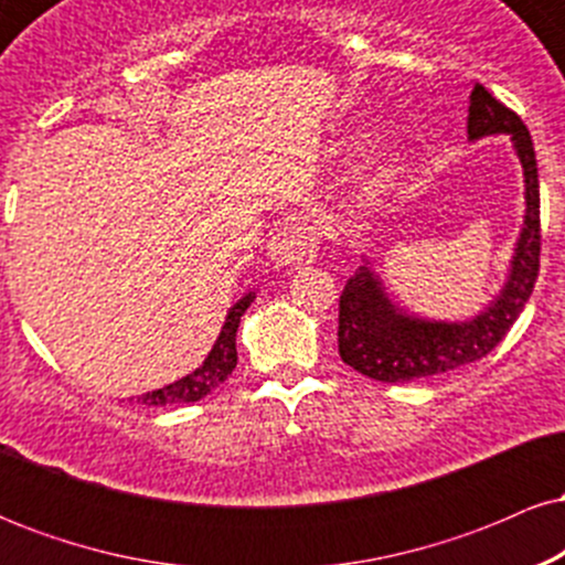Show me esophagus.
<instances>
[{
    "mask_svg": "<svg viewBox=\"0 0 565 565\" xmlns=\"http://www.w3.org/2000/svg\"><path fill=\"white\" fill-rule=\"evenodd\" d=\"M319 231L313 225L300 223V220H291L284 223L268 244V257L276 268L284 265H300V263H313L316 252H319Z\"/></svg>",
    "mask_w": 565,
    "mask_h": 565,
    "instance_id": "34e87169",
    "label": "esophagus"
}]
</instances>
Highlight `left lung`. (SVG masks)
I'll return each instance as SVG.
<instances>
[{"label":"left lung","mask_w":565,"mask_h":565,"mask_svg":"<svg viewBox=\"0 0 565 565\" xmlns=\"http://www.w3.org/2000/svg\"><path fill=\"white\" fill-rule=\"evenodd\" d=\"M510 135L523 167L526 215L510 260L508 281L489 308L468 321H427L395 308L380 276L361 265L340 295V359L355 372L380 382H412L451 372L491 353L526 308L540 276V174L534 142L521 116L476 84L468 108V138Z\"/></svg>","instance_id":"1"}]
</instances>
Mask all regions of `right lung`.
Returning <instances> with one entry per match:
<instances>
[{"mask_svg":"<svg viewBox=\"0 0 565 565\" xmlns=\"http://www.w3.org/2000/svg\"><path fill=\"white\" fill-rule=\"evenodd\" d=\"M252 300H255V291L244 295L225 316L223 329H220L217 342L212 345L210 355L204 359L196 372L185 374L183 380L172 382V385L159 387V391H151L146 395H140V404L148 406H174V404H193V401H201L206 393L215 391L217 385H223L228 380V374L236 369V332H238V323H242L244 310L249 308Z\"/></svg>","mask_w":565,"mask_h":565,"instance_id":"right-lung-1","label":"right lung"}]
</instances>
